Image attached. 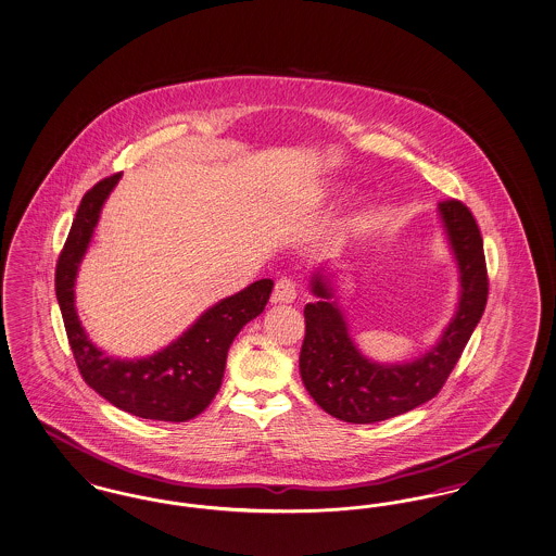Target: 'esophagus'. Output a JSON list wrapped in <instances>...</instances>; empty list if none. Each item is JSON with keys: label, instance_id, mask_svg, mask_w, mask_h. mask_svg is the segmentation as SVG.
Returning a JSON list of instances; mask_svg holds the SVG:
<instances>
[{"label": "esophagus", "instance_id": "34e87169", "mask_svg": "<svg viewBox=\"0 0 556 556\" xmlns=\"http://www.w3.org/2000/svg\"><path fill=\"white\" fill-rule=\"evenodd\" d=\"M295 295H298V289H295V283L291 279L283 277L275 283V289H273V302L275 304H291L295 300Z\"/></svg>", "mask_w": 556, "mask_h": 556}]
</instances>
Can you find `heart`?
<instances>
[{
	"label": "heart",
	"mask_w": 556,
	"mask_h": 556,
	"mask_svg": "<svg viewBox=\"0 0 556 556\" xmlns=\"http://www.w3.org/2000/svg\"><path fill=\"white\" fill-rule=\"evenodd\" d=\"M348 227H350V229H352V231H354V229H356V227H357V223H350V225H348Z\"/></svg>",
	"instance_id": "1"
}]
</instances>
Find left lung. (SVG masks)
<instances>
[{
    "instance_id": "left-lung-1",
    "label": "left lung",
    "mask_w": 556,
    "mask_h": 556,
    "mask_svg": "<svg viewBox=\"0 0 556 556\" xmlns=\"http://www.w3.org/2000/svg\"><path fill=\"white\" fill-rule=\"evenodd\" d=\"M444 238L459 273L455 314L424 354L407 362H377L362 354L339 304L337 268H314L306 304V337L300 375L312 400L343 422L375 424L401 416L432 400L455 368L478 327L489 298L484 244L476 219L459 200L439 204Z\"/></svg>"
}]
</instances>
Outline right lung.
<instances>
[{
    "label": "right lung",
    "mask_w": 556,
    "mask_h": 556,
    "mask_svg": "<svg viewBox=\"0 0 556 556\" xmlns=\"http://www.w3.org/2000/svg\"><path fill=\"white\" fill-rule=\"evenodd\" d=\"M119 178L122 174L101 179L83 197L58 261L55 295L67 341L85 382L103 400L144 420L186 422L204 412L217 395L229 345L244 325L263 314L273 281L261 279L223 298L202 312L178 339L151 356H108L90 341L78 318L74 286L103 204Z\"/></svg>",
    "instance_id": "add662e5"
}]
</instances>
